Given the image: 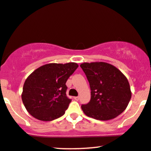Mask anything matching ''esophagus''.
Wrapping results in <instances>:
<instances>
[{
    "instance_id": "obj_1",
    "label": "esophagus",
    "mask_w": 151,
    "mask_h": 151,
    "mask_svg": "<svg viewBox=\"0 0 151 151\" xmlns=\"http://www.w3.org/2000/svg\"><path fill=\"white\" fill-rule=\"evenodd\" d=\"M79 98H80V97H79V96H74V99H75L76 101H79Z\"/></svg>"
}]
</instances>
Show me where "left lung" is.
<instances>
[{
  "label": "left lung",
  "instance_id": "left-lung-1",
  "mask_svg": "<svg viewBox=\"0 0 151 151\" xmlns=\"http://www.w3.org/2000/svg\"><path fill=\"white\" fill-rule=\"evenodd\" d=\"M90 83L91 99L81 105L86 115L98 120H110L119 115L128 105L131 91L124 74L104 62L80 65Z\"/></svg>",
  "mask_w": 151,
  "mask_h": 151
}]
</instances>
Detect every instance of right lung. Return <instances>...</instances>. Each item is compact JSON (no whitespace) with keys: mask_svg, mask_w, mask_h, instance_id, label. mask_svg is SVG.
<instances>
[{"mask_svg":"<svg viewBox=\"0 0 151 151\" xmlns=\"http://www.w3.org/2000/svg\"><path fill=\"white\" fill-rule=\"evenodd\" d=\"M78 67L76 63H49L35 70L25 80L21 95L27 112L45 122L63 116L71 102L65 83Z\"/></svg>","mask_w":151,"mask_h":151,"instance_id":"obj_1","label":"right lung"}]
</instances>
